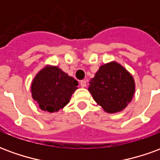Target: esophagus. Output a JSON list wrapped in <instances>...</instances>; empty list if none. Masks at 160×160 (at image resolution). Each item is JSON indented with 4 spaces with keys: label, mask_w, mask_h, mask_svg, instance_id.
I'll return each instance as SVG.
<instances>
[{
    "label": "esophagus",
    "mask_w": 160,
    "mask_h": 160,
    "mask_svg": "<svg viewBox=\"0 0 160 160\" xmlns=\"http://www.w3.org/2000/svg\"><path fill=\"white\" fill-rule=\"evenodd\" d=\"M80 87H87V81L86 80H81L80 82Z\"/></svg>",
    "instance_id": "obj_1"
}]
</instances>
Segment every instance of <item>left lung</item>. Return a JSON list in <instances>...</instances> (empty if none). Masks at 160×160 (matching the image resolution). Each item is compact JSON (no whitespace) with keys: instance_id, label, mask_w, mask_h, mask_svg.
Wrapping results in <instances>:
<instances>
[{"instance_id":"left-lung-1","label":"left lung","mask_w":160,"mask_h":160,"mask_svg":"<svg viewBox=\"0 0 160 160\" xmlns=\"http://www.w3.org/2000/svg\"><path fill=\"white\" fill-rule=\"evenodd\" d=\"M89 83L88 91L95 102L110 114L127 107L135 91L133 75L115 61L101 65Z\"/></svg>"}]
</instances>
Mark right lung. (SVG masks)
<instances>
[{
    "mask_svg": "<svg viewBox=\"0 0 160 160\" xmlns=\"http://www.w3.org/2000/svg\"><path fill=\"white\" fill-rule=\"evenodd\" d=\"M77 80L57 66L46 65L38 71L31 85L32 97L38 107L47 112H57L69 103L78 89Z\"/></svg>",
    "mask_w": 160,
    "mask_h": 160,
    "instance_id": "add662e5",
    "label": "right lung"
}]
</instances>
